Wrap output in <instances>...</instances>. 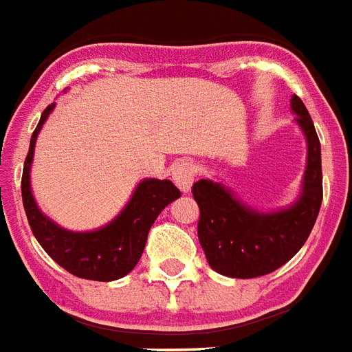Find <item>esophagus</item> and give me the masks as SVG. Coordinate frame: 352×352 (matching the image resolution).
I'll return each instance as SVG.
<instances>
[{
	"label": "esophagus",
	"mask_w": 352,
	"mask_h": 352,
	"mask_svg": "<svg viewBox=\"0 0 352 352\" xmlns=\"http://www.w3.org/2000/svg\"><path fill=\"white\" fill-rule=\"evenodd\" d=\"M194 176H196V168L192 163H179L173 170V182L182 192H189L194 184Z\"/></svg>",
	"instance_id": "esophagus-1"
}]
</instances>
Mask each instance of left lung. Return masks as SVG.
Listing matches in <instances>:
<instances>
[{
    "mask_svg": "<svg viewBox=\"0 0 352 352\" xmlns=\"http://www.w3.org/2000/svg\"><path fill=\"white\" fill-rule=\"evenodd\" d=\"M291 111L307 140L302 192L294 204L256 210L218 179H199L192 196L199 207L198 238L216 272L229 278H256L287 263L307 241L322 205V148L303 101L294 94Z\"/></svg>",
    "mask_w": 352,
    "mask_h": 352,
    "instance_id": "obj_1",
    "label": "left lung"
}]
</instances>
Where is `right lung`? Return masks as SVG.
Instances as JSON below:
<instances>
[{
	"instance_id": "add662e5",
	"label": "right lung",
	"mask_w": 352,
	"mask_h": 352,
	"mask_svg": "<svg viewBox=\"0 0 352 352\" xmlns=\"http://www.w3.org/2000/svg\"><path fill=\"white\" fill-rule=\"evenodd\" d=\"M54 107L56 103H50L39 118L23 165L21 196L27 220L39 245L65 271L94 282L120 280L129 274L142 258L148 230L160 212L170 201L178 199L182 192L170 179H142L122 212L100 229L76 232L60 227L39 210L30 189V167L36 140Z\"/></svg>"
}]
</instances>
